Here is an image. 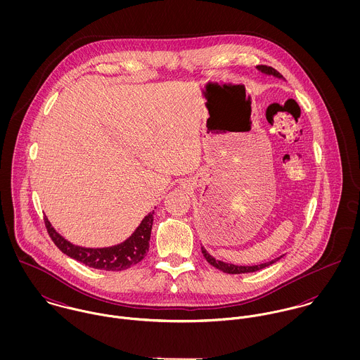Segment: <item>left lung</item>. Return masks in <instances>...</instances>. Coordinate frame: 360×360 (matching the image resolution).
I'll return each mask as SVG.
<instances>
[{"instance_id":"left-lung-1","label":"left lung","mask_w":360,"mask_h":360,"mask_svg":"<svg viewBox=\"0 0 360 360\" xmlns=\"http://www.w3.org/2000/svg\"><path fill=\"white\" fill-rule=\"evenodd\" d=\"M257 69H259L260 72L266 73V75H273V76H276V77H283V76H281L274 68H271V66L259 65ZM202 254H204V257H205L207 263H210L213 267H216V269H219V270H221L223 273H227V274H241V273H252V271H257V270H260V269H264V267L273 264L276 260L280 259V257H277V259H274V260H271V262L262 263V264H257V266H236V264H231V263H224V262H221V260H216L214 257H210V255L206 252V250L204 247H202Z\"/></svg>"}]
</instances>
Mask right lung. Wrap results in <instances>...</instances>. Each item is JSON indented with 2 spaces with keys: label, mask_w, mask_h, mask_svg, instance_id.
Masks as SVG:
<instances>
[{
  "label": "right lung",
  "mask_w": 360,
  "mask_h": 360,
  "mask_svg": "<svg viewBox=\"0 0 360 360\" xmlns=\"http://www.w3.org/2000/svg\"><path fill=\"white\" fill-rule=\"evenodd\" d=\"M154 221V212L148 213L136 231L122 244L108 247V248H83L73 245L66 241L60 234L55 231L50 220L44 217L47 231L53 244L68 257L84 263L89 267L100 269L106 271H120L126 270L139 262H141L150 248V238Z\"/></svg>",
  "instance_id": "1"
}]
</instances>
